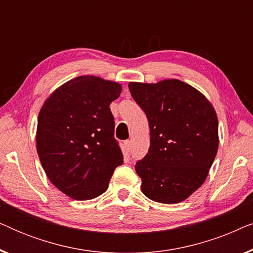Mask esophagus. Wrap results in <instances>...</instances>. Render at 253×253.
I'll return each mask as SVG.
<instances>
[{"label": "esophagus", "mask_w": 253, "mask_h": 253, "mask_svg": "<svg viewBox=\"0 0 253 253\" xmlns=\"http://www.w3.org/2000/svg\"><path fill=\"white\" fill-rule=\"evenodd\" d=\"M124 150H126V152H129L131 150V141L130 140L124 141Z\"/></svg>", "instance_id": "34e87169"}]
</instances>
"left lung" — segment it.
I'll return each mask as SVG.
<instances>
[{"label":"left lung","instance_id":"obj_1","mask_svg":"<svg viewBox=\"0 0 253 253\" xmlns=\"http://www.w3.org/2000/svg\"><path fill=\"white\" fill-rule=\"evenodd\" d=\"M146 114L150 148L136 164L141 191L162 204L189 198L205 182L219 147L217 116L203 93L178 79L129 83Z\"/></svg>","mask_w":253,"mask_h":253}]
</instances>
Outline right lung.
I'll use <instances>...</instances> for the list:
<instances>
[{
    "mask_svg": "<svg viewBox=\"0 0 253 253\" xmlns=\"http://www.w3.org/2000/svg\"><path fill=\"white\" fill-rule=\"evenodd\" d=\"M121 92L119 83L81 76L55 89L41 107L38 155L49 181L72 199L102 195L123 164L109 108Z\"/></svg>",
    "mask_w": 253,
    "mask_h": 253,
    "instance_id": "1",
    "label": "right lung"
}]
</instances>
